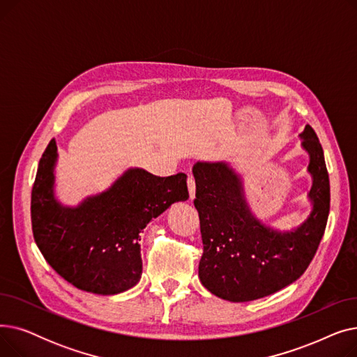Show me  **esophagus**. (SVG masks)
<instances>
[{
    "mask_svg": "<svg viewBox=\"0 0 357 357\" xmlns=\"http://www.w3.org/2000/svg\"><path fill=\"white\" fill-rule=\"evenodd\" d=\"M186 185H188L190 198L194 199L195 198V179L192 176H188V179H186Z\"/></svg>",
    "mask_w": 357,
    "mask_h": 357,
    "instance_id": "esophagus-1",
    "label": "esophagus"
}]
</instances>
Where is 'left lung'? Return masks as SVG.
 I'll return each instance as SVG.
<instances>
[{
    "label": "left lung",
    "mask_w": 357,
    "mask_h": 357,
    "mask_svg": "<svg viewBox=\"0 0 357 357\" xmlns=\"http://www.w3.org/2000/svg\"><path fill=\"white\" fill-rule=\"evenodd\" d=\"M301 137L310 155L312 211L294 231H275L253 217L241 179L230 166L194 165V205L204 245L198 276L211 294L233 303L253 301L291 285L311 264L327 226L330 179L321 143L310 124Z\"/></svg>",
    "instance_id": "8db88e82"
}]
</instances>
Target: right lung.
<instances>
[{
  "label": "right lung",
  "instance_id": "add662e5",
  "mask_svg": "<svg viewBox=\"0 0 357 357\" xmlns=\"http://www.w3.org/2000/svg\"><path fill=\"white\" fill-rule=\"evenodd\" d=\"M50 140L39 162L31 191V229L47 264L81 291L114 295L133 288L142 276L140 231L174 202L186 201V175L155 176L128 169L105 192L75 208L53 197Z\"/></svg>",
  "mask_w": 357,
  "mask_h": 357
}]
</instances>
